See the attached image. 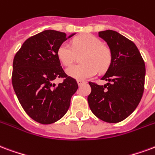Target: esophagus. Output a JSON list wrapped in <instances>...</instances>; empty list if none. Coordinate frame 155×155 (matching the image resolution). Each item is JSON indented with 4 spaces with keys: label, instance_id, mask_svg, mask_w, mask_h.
Here are the masks:
<instances>
[{
    "label": "esophagus",
    "instance_id": "1",
    "mask_svg": "<svg viewBox=\"0 0 155 155\" xmlns=\"http://www.w3.org/2000/svg\"><path fill=\"white\" fill-rule=\"evenodd\" d=\"M77 83H78V84H79V85H81V84L84 83V81H81V80H77Z\"/></svg>",
    "mask_w": 155,
    "mask_h": 155
}]
</instances>
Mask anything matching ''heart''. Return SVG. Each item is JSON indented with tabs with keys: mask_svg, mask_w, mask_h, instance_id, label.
<instances>
[{
	"mask_svg": "<svg viewBox=\"0 0 155 155\" xmlns=\"http://www.w3.org/2000/svg\"><path fill=\"white\" fill-rule=\"evenodd\" d=\"M84 53L81 57V65H73L66 69L69 76L78 80H86L94 76L98 70L105 71L112 61L110 49L103 45L98 38L84 34L75 38L72 46L67 42L61 43L57 48V57L65 66H70L74 61L75 56Z\"/></svg>",
	"mask_w": 155,
	"mask_h": 155,
	"instance_id": "obj_1",
	"label": "heart"
}]
</instances>
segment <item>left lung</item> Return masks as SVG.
Wrapping results in <instances>:
<instances>
[{
  "mask_svg": "<svg viewBox=\"0 0 155 155\" xmlns=\"http://www.w3.org/2000/svg\"><path fill=\"white\" fill-rule=\"evenodd\" d=\"M112 53L109 67L101 80L104 85L89 82L88 103L92 113L102 121L117 123L135 111L144 93L145 61L136 44L113 30L98 32Z\"/></svg>",
  "mask_w": 155,
  "mask_h": 155,
  "instance_id": "1",
  "label": "left lung"
}]
</instances>
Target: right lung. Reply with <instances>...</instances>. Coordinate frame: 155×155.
I'll return each instance as SVG.
<instances>
[{
	"label": "right lung",
	"mask_w": 155,
	"mask_h": 155,
	"mask_svg": "<svg viewBox=\"0 0 155 155\" xmlns=\"http://www.w3.org/2000/svg\"><path fill=\"white\" fill-rule=\"evenodd\" d=\"M73 35L42 31L26 40L14 57V90L25 113L41 124L60 120L78 89L76 81L63 71L57 54L58 47ZM57 78L64 81L56 86L52 82Z\"/></svg>",
	"instance_id": "right-lung-1"
}]
</instances>
